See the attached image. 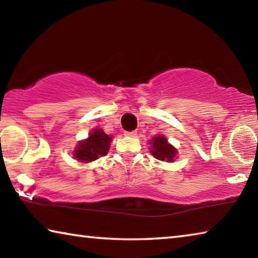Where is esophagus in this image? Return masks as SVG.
Listing matches in <instances>:
<instances>
[{
    "label": "esophagus",
    "instance_id": "34e87169",
    "mask_svg": "<svg viewBox=\"0 0 258 258\" xmlns=\"http://www.w3.org/2000/svg\"><path fill=\"white\" fill-rule=\"evenodd\" d=\"M124 134L126 135V137H132V138L137 137V132H135V131H131V132H124Z\"/></svg>",
    "mask_w": 258,
    "mask_h": 258
}]
</instances>
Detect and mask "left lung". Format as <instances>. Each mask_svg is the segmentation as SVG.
Listing matches in <instances>:
<instances>
[{
	"label": "left lung",
	"instance_id": "8db88e82",
	"mask_svg": "<svg viewBox=\"0 0 258 258\" xmlns=\"http://www.w3.org/2000/svg\"><path fill=\"white\" fill-rule=\"evenodd\" d=\"M150 145H151L150 152L155 158L163 161L174 160V157L176 155V149L169 145L167 140H166L163 135H158V137L152 139L150 141Z\"/></svg>",
	"mask_w": 258,
	"mask_h": 258
}]
</instances>
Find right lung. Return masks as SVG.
<instances>
[{
  "mask_svg": "<svg viewBox=\"0 0 258 258\" xmlns=\"http://www.w3.org/2000/svg\"><path fill=\"white\" fill-rule=\"evenodd\" d=\"M111 138L102 130H94L85 141L78 143L74 157L82 163H90L98 159L99 157L106 156L110 147Z\"/></svg>",
  "mask_w": 258,
  "mask_h": 258,
  "instance_id": "1",
  "label": "right lung"
}]
</instances>
